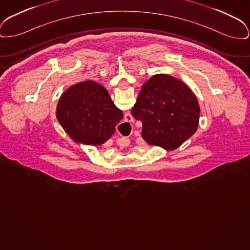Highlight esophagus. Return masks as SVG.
I'll return each instance as SVG.
<instances>
[{
    "label": "esophagus",
    "mask_w": 250,
    "mask_h": 250,
    "mask_svg": "<svg viewBox=\"0 0 250 250\" xmlns=\"http://www.w3.org/2000/svg\"><path fill=\"white\" fill-rule=\"evenodd\" d=\"M125 122L126 123H131L134 121V119H133V116L130 114V113H125ZM124 140V143L125 144V146H128V144L130 143L129 142V139H127V138H123Z\"/></svg>",
    "instance_id": "esophagus-1"
}]
</instances>
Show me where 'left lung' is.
Returning <instances> with one entry per match:
<instances>
[{
  "mask_svg": "<svg viewBox=\"0 0 250 250\" xmlns=\"http://www.w3.org/2000/svg\"><path fill=\"white\" fill-rule=\"evenodd\" d=\"M132 115L143 123L142 136L148 145L172 151L196 132L200 106L183 81L155 74L143 85Z\"/></svg>",
  "mask_w": 250,
  "mask_h": 250,
  "instance_id": "1",
  "label": "left lung"
}]
</instances>
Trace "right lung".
Listing matches in <instances>:
<instances>
[{
    "instance_id": "obj_1",
    "label": "right lung",
    "mask_w": 250,
    "mask_h": 250,
    "mask_svg": "<svg viewBox=\"0 0 250 250\" xmlns=\"http://www.w3.org/2000/svg\"><path fill=\"white\" fill-rule=\"evenodd\" d=\"M123 112L100 84L86 80L67 88L60 96L56 116L77 144L101 146L115 132Z\"/></svg>"
}]
</instances>
